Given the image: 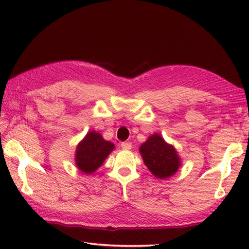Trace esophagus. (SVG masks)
<instances>
[{
	"label": "esophagus",
	"mask_w": 249,
	"mask_h": 249,
	"mask_svg": "<svg viewBox=\"0 0 249 249\" xmlns=\"http://www.w3.org/2000/svg\"><path fill=\"white\" fill-rule=\"evenodd\" d=\"M121 147L123 150H130L131 149V143H130V142H122Z\"/></svg>",
	"instance_id": "1"
}]
</instances>
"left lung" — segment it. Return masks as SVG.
<instances>
[{"label": "left lung", "instance_id": "1", "mask_svg": "<svg viewBox=\"0 0 249 249\" xmlns=\"http://www.w3.org/2000/svg\"><path fill=\"white\" fill-rule=\"evenodd\" d=\"M147 169L157 178H168L178 171L181 160L174 146L158 134L150 136L139 149Z\"/></svg>", "mask_w": 249, "mask_h": 249}]
</instances>
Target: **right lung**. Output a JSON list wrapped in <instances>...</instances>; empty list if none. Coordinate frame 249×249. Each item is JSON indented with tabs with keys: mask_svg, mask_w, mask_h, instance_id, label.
Masks as SVG:
<instances>
[{
	"mask_svg": "<svg viewBox=\"0 0 249 249\" xmlns=\"http://www.w3.org/2000/svg\"><path fill=\"white\" fill-rule=\"evenodd\" d=\"M113 150V143L105 140L97 131H89L77 146L75 156L77 168L83 173L91 174L103 165Z\"/></svg>",
	"mask_w": 249,
	"mask_h": 249,
	"instance_id": "1",
	"label": "right lung"
}]
</instances>
